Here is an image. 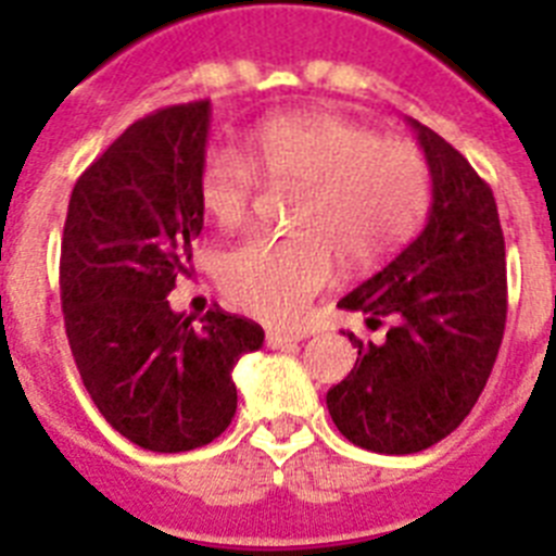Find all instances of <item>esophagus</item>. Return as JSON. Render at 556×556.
Returning a JSON list of instances; mask_svg holds the SVG:
<instances>
[{
    "label": "esophagus",
    "mask_w": 556,
    "mask_h": 556,
    "mask_svg": "<svg viewBox=\"0 0 556 556\" xmlns=\"http://www.w3.org/2000/svg\"><path fill=\"white\" fill-rule=\"evenodd\" d=\"M303 333H287V331H267V348H287L301 342Z\"/></svg>",
    "instance_id": "esophagus-1"
}]
</instances>
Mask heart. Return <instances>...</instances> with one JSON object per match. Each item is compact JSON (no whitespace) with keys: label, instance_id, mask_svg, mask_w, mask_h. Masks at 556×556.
Returning a JSON list of instances; mask_svg holds the SVG:
<instances>
[{"label":"heart","instance_id":"1","mask_svg":"<svg viewBox=\"0 0 556 556\" xmlns=\"http://www.w3.org/2000/svg\"><path fill=\"white\" fill-rule=\"evenodd\" d=\"M262 178L301 186L292 228L298 236H253L223 255L219 283L233 306L269 323H298L314 294L333 281L339 253L381 258L424 217L429 169L406 141L333 113H289L250 136V159L217 147L200 166L198 194L219 228L250 217Z\"/></svg>","mask_w":556,"mask_h":556}]
</instances>
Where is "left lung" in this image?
Masks as SVG:
<instances>
[{"label":"left lung","instance_id":"left-lung-1","mask_svg":"<svg viewBox=\"0 0 556 556\" xmlns=\"http://www.w3.org/2000/svg\"><path fill=\"white\" fill-rule=\"evenodd\" d=\"M431 175L426 228L339 308L390 323L381 345L348 339L358 358L326 395L353 445L417 454L448 437L488 384L507 323V262L498 208L468 159L409 119Z\"/></svg>","mask_w":556,"mask_h":556}]
</instances>
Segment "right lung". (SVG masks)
<instances>
[{"instance_id":"1","label":"right lung","mask_w":556,"mask_h":556,"mask_svg":"<svg viewBox=\"0 0 556 556\" xmlns=\"http://www.w3.org/2000/svg\"><path fill=\"white\" fill-rule=\"evenodd\" d=\"M208 125V100L132 122L77 178L63 225V323L83 384L113 429L159 454L228 429L230 372L264 345L248 317L211 308L194 326L166 301L203 230Z\"/></svg>"}]
</instances>
